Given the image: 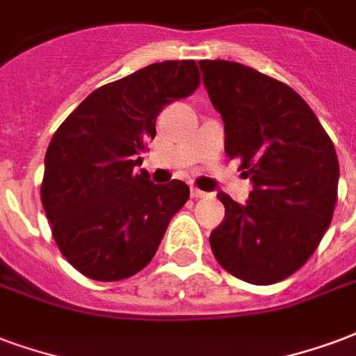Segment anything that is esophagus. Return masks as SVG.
I'll use <instances>...</instances> for the list:
<instances>
[{
	"label": "esophagus",
	"instance_id": "esophagus-1",
	"mask_svg": "<svg viewBox=\"0 0 356 356\" xmlns=\"http://www.w3.org/2000/svg\"><path fill=\"white\" fill-rule=\"evenodd\" d=\"M207 194H205L204 191H200V188H196V186H192L191 188V198L194 200H200V198H205Z\"/></svg>",
	"mask_w": 356,
	"mask_h": 356
}]
</instances>
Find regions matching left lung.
Returning <instances> with one entry per match:
<instances>
[{
	"instance_id": "left-lung-1",
	"label": "left lung",
	"mask_w": 356,
	"mask_h": 356,
	"mask_svg": "<svg viewBox=\"0 0 356 356\" xmlns=\"http://www.w3.org/2000/svg\"><path fill=\"white\" fill-rule=\"evenodd\" d=\"M205 90L225 122V151L252 181L247 204L218 192L225 220L215 259L234 277L272 285L300 270L330 226L339 164L315 113L281 81L238 62L202 60Z\"/></svg>"
}]
</instances>
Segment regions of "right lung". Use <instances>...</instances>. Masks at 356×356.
I'll list each match as a JSON object with an SVG mask.
<instances>
[{"mask_svg": "<svg viewBox=\"0 0 356 356\" xmlns=\"http://www.w3.org/2000/svg\"><path fill=\"white\" fill-rule=\"evenodd\" d=\"M198 84L194 60L147 65L96 88L52 136L41 202L58 249L86 277L120 281L141 272L186 204L183 181L154 185L134 168L156 136L158 113Z\"/></svg>", "mask_w": 356, "mask_h": 356, "instance_id": "obj_1", "label": "right lung"}]
</instances>
